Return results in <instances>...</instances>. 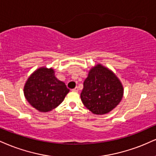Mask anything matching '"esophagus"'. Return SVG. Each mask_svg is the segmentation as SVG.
I'll list each match as a JSON object with an SVG mask.
<instances>
[{
    "label": "esophagus",
    "instance_id": "34e87169",
    "mask_svg": "<svg viewBox=\"0 0 156 156\" xmlns=\"http://www.w3.org/2000/svg\"><path fill=\"white\" fill-rule=\"evenodd\" d=\"M78 90H79V89H78V87H76V88H75V89H72V91H75V92H78Z\"/></svg>",
    "mask_w": 156,
    "mask_h": 156
}]
</instances>
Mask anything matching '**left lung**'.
<instances>
[{"label":"left lung","mask_w":156,"mask_h":156,"mask_svg":"<svg viewBox=\"0 0 156 156\" xmlns=\"http://www.w3.org/2000/svg\"><path fill=\"white\" fill-rule=\"evenodd\" d=\"M123 96V84L111 70L101 64L90 69L83 82L80 98L92 113H108L121 102Z\"/></svg>","instance_id":"obj_1"}]
</instances>
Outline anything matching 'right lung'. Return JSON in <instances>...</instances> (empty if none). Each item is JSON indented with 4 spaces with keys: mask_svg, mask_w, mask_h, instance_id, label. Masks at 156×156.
Here are the masks:
<instances>
[{
    "mask_svg": "<svg viewBox=\"0 0 156 156\" xmlns=\"http://www.w3.org/2000/svg\"><path fill=\"white\" fill-rule=\"evenodd\" d=\"M70 91L64 82L57 79L52 67L35 70L24 86V95L31 106L42 112L51 111L63 102Z\"/></svg>",
    "mask_w": 156,
    "mask_h": 156,
    "instance_id": "1",
    "label": "right lung"
}]
</instances>
